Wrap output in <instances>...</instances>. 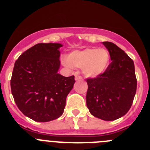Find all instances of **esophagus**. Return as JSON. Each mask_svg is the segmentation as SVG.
Instances as JSON below:
<instances>
[{
	"label": "esophagus",
	"instance_id": "1",
	"mask_svg": "<svg viewBox=\"0 0 150 150\" xmlns=\"http://www.w3.org/2000/svg\"><path fill=\"white\" fill-rule=\"evenodd\" d=\"M75 79H76V81H78V80H82V79H83V77L80 76H77V75H76V76H75Z\"/></svg>",
	"mask_w": 150,
	"mask_h": 150
}]
</instances>
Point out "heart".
<instances>
[{
    "label": "heart",
    "instance_id": "b5f03b06",
    "mask_svg": "<svg viewBox=\"0 0 150 150\" xmlns=\"http://www.w3.org/2000/svg\"><path fill=\"white\" fill-rule=\"evenodd\" d=\"M110 63L109 51L104 48H89L83 51H75L64 60L67 67L83 69L87 77H96L104 74Z\"/></svg>",
    "mask_w": 150,
    "mask_h": 150
}]
</instances>
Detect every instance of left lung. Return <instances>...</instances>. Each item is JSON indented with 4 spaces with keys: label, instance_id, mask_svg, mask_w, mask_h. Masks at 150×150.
Here are the masks:
<instances>
[{
    "label": "left lung",
    "instance_id": "left-lung-1",
    "mask_svg": "<svg viewBox=\"0 0 150 150\" xmlns=\"http://www.w3.org/2000/svg\"><path fill=\"white\" fill-rule=\"evenodd\" d=\"M103 44L112 62L104 74L86 79V105L94 116L112 121L126 114L132 107L137 79L133 60L114 43Z\"/></svg>",
    "mask_w": 150,
    "mask_h": 150
}]
</instances>
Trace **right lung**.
<instances>
[{
    "instance_id": "obj_1",
    "label": "right lung",
    "mask_w": 150,
    "mask_h": 150,
    "mask_svg": "<svg viewBox=\"0 0 150 150\" xmlns=\"http://www.w3.org/2000/svg\"><path fill=\"white\" fill-rule=\"evenodd\" d=\"M60 43H38L16 61L10 86L17 107L36 122H50L63 114L66 98L75 83L60 67Z\"/></svg>"
}]
</instances>
